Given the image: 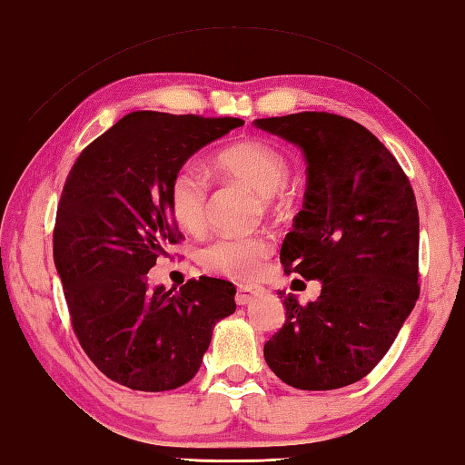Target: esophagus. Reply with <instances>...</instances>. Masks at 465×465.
Returning <instances> with one entry per match:
<instances>
[{"instance_id": "obj_1", "label": "esophagus", "mask_w": 465, "mask_h": 465, "mask_svg": "<svg viewBox=\"0 0 465 465\" xmlns=\"http://www.w3.org/2000/svg\"><path fill=\"white\" fill-rule=\"evenodd\" d=\"M257 294H260V288L239 286L237 294H234V301H237V304H241V307H245V304H249L251 301H253Z\"/></svg>"}]
</instances>
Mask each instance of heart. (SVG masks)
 Wrapping results in <instances>:
<instances>
[{"instance_id":"1","label":"heart","mask_w":465,"mask_h":465,"mask_svg":"<svg viewBox=\"0 0 465 465\" xmlns=\"http://www.w3.org/2000/svg\"><path fill=\"white\" fill-rule=\"evenodd\" d=\"M220 177L239 181L262 195L263 203H273L288 179L286 156L272 143L262 140H242L218 152L212 161ZM169 208L179 228L202 232L208 216V183L193 166H181L169 183ZM272 253L265 237H223L210 242L202 253V263L210 272L226 278L249 282L263 270Z\"/></svg>"}]
</instances>
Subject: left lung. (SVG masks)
<instances>
[{
    "instance_id": "left-lung-1",
    "label": "left lung",
    "mask_w": 465,
    "mask_h": 465,
    "mask_svg": "<svg viewBox=\"0 0 465 465\" xmlns=\"http://www.w3.org/2000/svg\"><path fill=\"white\" fill-rule=\"evenodd\" d=\"M253 124L302 150L307 189L280 260L286 273L322 282L307 304L278 292L286 322L265 341V362L296 390L352 385L391 348L420 294L412 185L352 119L304 111Z\"/></svg>"
}]
</instances>
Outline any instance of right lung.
Masks as SVG:
<instances>
[{"mask_svg": "<svg viewBox=\"0 0 465 465\" xmlns=\"http://www.w3.org/2000/svg\"><path fill=\"white\" fill-rule=\"evenodd\" d=\"M245 121L135 111L82 150L67 174L53 260L80 346L111 381L169 391L202 367L214 325L234 313V286L202 276L177 292L148 270L181 241L169 183L205 143Z\"/></svg>", "mask_w": 465, "mask_h": 465, "instance_id": "add662e5", "label": "right lung"}]
</instances>
